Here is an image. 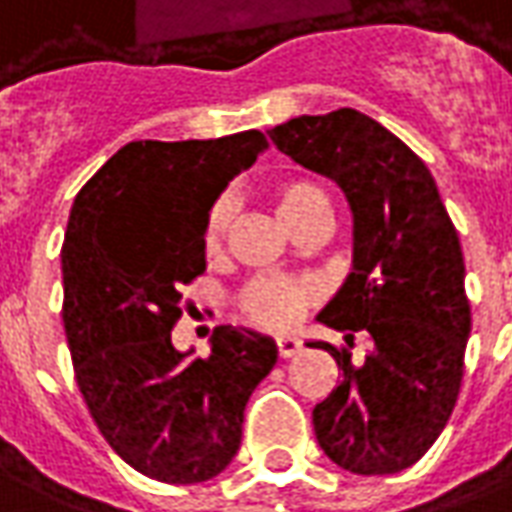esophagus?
<instances>
[{
	"label": "esophagus",
	"mask_w": 512,
	"mask_h": 512,
	"mask_svg": "<svg viewBox=\"0 0 512 512\" xmlns=\"http://www.w3.org/2000/svg\"><path fill=\"white\" fill-rule=\"evenodd\" d=\"M299 349H302L299 338H293V335H280L277 338V352H280V357H293Z\"/></svg>",
	"instance_id": "1"
}]
</instances>
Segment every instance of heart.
<instances>
[{
  "label": "heart",
  "mask_w": 512,
  "mask_h": 512,
  "mask_svg": "<svg viewBox=\"0 0 512 512\" xmlns=\"http://www.w3.org/2000/svg\"><path fill=\"white\" fill-rule=\"evenodd\" d=\"M274 202L280 210L282 221L288 227H296L299 221H305L313 213H330L327 194L307 180H288L277 185ZM232 205L230 199H219L207 213L205 227H202V249L207 255H216L224 244V235L230 227ZM307 288L299 282L288 280H257L241 296L244 316L266 330H282L293 324V318L299 316V310L307 305Z\"/></svg>",
  "instance_id": "heart-1"
}]
</instances>
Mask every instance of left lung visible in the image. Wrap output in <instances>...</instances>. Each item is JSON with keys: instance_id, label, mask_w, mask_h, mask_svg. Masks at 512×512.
Here are the masks:
<instances>
[{"instance_id": "1", "label": "left lung", "mask_w": 512, "mask_h": 512, "mask_svg": "<svg viewBox=\"0 0 512 512\" xmlns=\"http://www.w3.org/2000/svg\"><path fill=\"white\" fill-rule=\"evenodd\" d=\"M274 146L332 180L352 210V268L318 321L368 338L366 357L313 341L341 382L313 407L318 446L352 474H396L452 416L471 335L460 238L424 160L382 124L341 107L268 130Z\"/></svg>"}]
</instances>
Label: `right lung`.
<instances>
[{
    "mask_svg": "<svg viewBox=\"0 0 512 512\" xmlns=\"http://www.w3.org/2000/svg\"><path fill=\"white\" fill-rule=\"evenodd\" d=\"M263 132L132 141L82 185L60 252L74 374L113 452L157 482L213 480L241 449L244 410L277 343L216 327L210 355L180 352L182 285L205 271L210 207L263 155Z\"/></svg>",
    "mask_w": 512,
    "mask_h": 512,
    "instance_id": "right-lung-1",
    "label": "right lung"
}]
</instances>
